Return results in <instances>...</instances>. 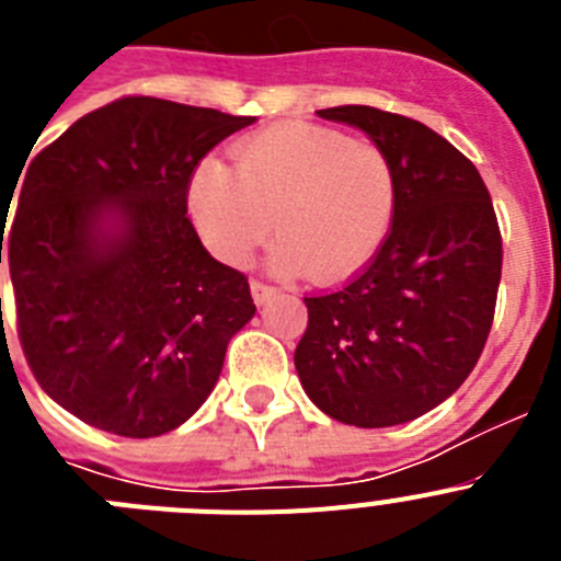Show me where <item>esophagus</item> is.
<instances>
[{"label": "esophagus", "mask_w": 561, "mask_h": 561, "mask_svg": "<svg viewBox=\"0 0 561 561\" xmlns=\"http://www.w3.org/2000/svg\"><path fill=\"white\" fill-rule=\"evenodd\" d=\"M250 291H252V300H255L257 306H264L266 300H272V297L277 295L275 286H266V284H261V280H252Z\"/></svg>", "instance_id": "esophagus-1"}]
</instances>
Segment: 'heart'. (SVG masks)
Returning <instances> with one entry per match:
<instances>
[{"label": "heart", "mask_w": 561, "mask_h": 561, "mask_svg": "<svg viewBox=\"0 0 561 561\" xmlns=\"http://www.w3.org/2000/svg\"><path fill=\"white\" fill-rule=\"evenodd\" d=\"M236 171L207 160L187 185V210L227 264H244L272 236V266L320 284L351 277L388 238L396 213L393 162L376 142L336 128L280 123L232 148Z\"/></svg>", "instance_id": "b5f03b06"}]
</instances>
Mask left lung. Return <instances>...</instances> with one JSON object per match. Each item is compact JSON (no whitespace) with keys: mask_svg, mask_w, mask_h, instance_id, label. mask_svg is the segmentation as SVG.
Returning a JSON list of instances; mask_svg holds the SVG:
<instances>
[{"mask_svg":"<svg viewBox=\"0 0 561 561\" xmlns=\"http://www.w3.org/2000/svg\"><path fill=\"white\" fill-rule=\"evenodd\" d=\"M317 114L388 153L396 213L362 275L306 297L295 368L331 419L396 427L438 408L478 365L503 270L497 216L478 168L424 123L374 106Z\"/></svg>","mask_w":561,"mask_h":561,"instance_id":"left-lung-1","label":"left lung"}]
</instances>
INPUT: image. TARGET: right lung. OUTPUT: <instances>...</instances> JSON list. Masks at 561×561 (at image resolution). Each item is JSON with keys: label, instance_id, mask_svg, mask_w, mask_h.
<instances>
[{"label": "right lung", "instance_id": "right-lung-1", "mask_svg": "<svg viewBox=\"0 0 561 561\" xmlns=\"http://www.w3.org/2000/svg\"><path fill=\"white\" fill-rule=\"evenodd\" d=\"M252 121L121 98L27 168L0 264L10 261L30 368L76 419L153 438L216 388L255 304L247 277L202 247L187 185L202 157Z\"/></svg>", "mask_w": 561, "mask_h": 561}]
</instances>
